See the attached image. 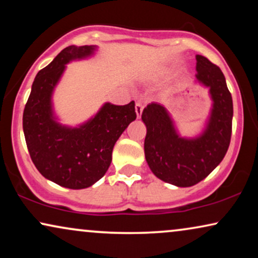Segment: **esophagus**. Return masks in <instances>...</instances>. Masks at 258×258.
I'll use <instances>...</instances> for the list:
<instances>
[{
	"label": "esophagus",
	"mask_w": 258,
	"mask_h": 258,
	"mask_svg": "<svg viewBox=\"0 0 258 258\" xmlns=\"http://www.w3.org/2000/svg\"><path fill=\"white\" fill-rule=\"evenodd\" d=\"M135 111H136L137 118H140L141 115H142V111H143V105L141 104V103H136V105H135Z\"/></svg>",
	"instance_id": "obj_1"
}]
</instances>
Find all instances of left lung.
I'll return each mask as SVG.
<instances>
[{"instance_id": "1", "label": "left lung", "mask_w": 258, "mask_h": 258, "mask_svg": "<svg viewBox=\"0 0 258 258\" xmlns=\"http://www.w3.org/2000/svg\"><path fill=\"white\" fill-rule=\"evenodd\" d=\"M196 83L207 88L209 115L194 136L182 135L163 105L151 103L142 112L147 126L144 155L150 170L169 184L186 188L202 181L221 163L230 144L234 108L222 70L196 55Z\"/></svg>"}]
</instances>
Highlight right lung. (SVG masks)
<instances>
[{"mask_svg":"<svg viewBox=\"0 0 258 258\" xmlns=\"http://www.w3.org/2000/svg\"><path fill=\"white\" fill-rule=\"evenodd\" d=\"M97 45H69L37 73L23 111L28 150L41 175L69 189H84L103 177L111 163L116 141L136 119L135 102L115 105L105 102L87 121L61 123L54 93L67 64L94 57Z\"/></svg>","mask_w":258,"mask_h":258,"instance_id":"obj_1","label":"right lung"}]
</instances>
